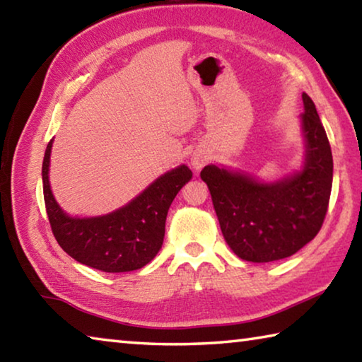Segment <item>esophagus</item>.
Masks as SVG:
<instances>
[{
  "instance_id": "esophagus-1",
  "label": "esophagus",
  "mask_w": 362,
  "mask_h": 362,
  "mask_svg": "<svg viewBox=\"0 0 362 362\" xmlns=\"http://www.w3.org/2000/svg\"><path fill=\"white\" fill-rule=\"evenodd\" d=\"M206 161H207V156L206 155H193V158H192V164H193V168L194 169H201L206 164Z\"/></svg>"
}]
</instances>
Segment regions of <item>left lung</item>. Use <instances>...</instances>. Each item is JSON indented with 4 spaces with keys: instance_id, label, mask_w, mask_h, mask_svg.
Returning <instances> with one entry per match:
<instances>
[{
    "instance_id": "obj_1",
    "label": "left lung",
    "mask_w": 362,
    "mask_h": 362,
    "mask_svg": "<svg viewBox=\"0 0 362 362\" xmlns=\"http://www.w3.org/2000/svg\"><path fill=\"white\" fill-rule=\"evenodd\" d=\"M306 156L302 173L276 183L206 166L201 179L209 187L225 241L247 262H274L298 252L320 233L332 189V151L313 100L303 94Z\"/></svg>"
}]
</instances>
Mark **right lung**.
Here are the masks:
<instances>
[{
    "instance_id": "1",
    "label": "right lung",
    "mask_w": 362,
    "mask_h": 362,
    "mask_svg": "<svg viewBox=\"0 0 362 362\" xmlns=\"http://www.w3.org/2000/svg\"><path fill=\"white\" fill-rule=\"evenodd\" d=\"M52 140L42 161V193L54 236L76 262L105 273L132 272L155 259L163 246L169 206L192 179L187 166L156 179L129 204L93 218H73L57 206L49 187V158Z\"/></svg>"
}]
</instances>
